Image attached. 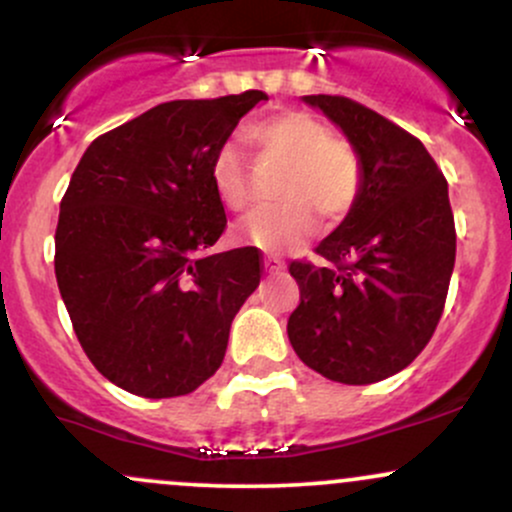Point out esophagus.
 <instances>
[{"label":"esophagus","mask_w":512,"mask_h":512,"mask_svg":"<svg viewBox=\"0 0 512 512\" xmlns=\"http://www.w3.org/2000/svg\"><path fill=\"white\" fill-rule=\"evenodd\" d=\"M264 267H267V272H281V269H284V260H281L279 255H274V252H269V255L264 257Z\"/></svg>","instance_id":"obj_1"}]
</instances>
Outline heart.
I'll list each match as a JSON object with an SVG mask.
<instances>
[{
  "mask_svg": "<svg viewBox=\"0 0 512 512\" xmlns=\"http://www.w3.org/2000/svg\"><path fill=\"white\" fill-rule=\"evenodd\" d=\"M245 142L262 163L284 166L276 182V207L255 211L236 226L243 243L286 250L317 231V216L339 223L354 211L363 190V163L346 139L317 117L286 110L245 127ZM211 185L226 209L243 211L252 199L250 168L236 144H223L211 161Z\"/></svg>",
  "mask_w": 512,
  "mask_h": 512,
  "instance_id": "heart-1",
  "label": "heart"
}]
</instances>
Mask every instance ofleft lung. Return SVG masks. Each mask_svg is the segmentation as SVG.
Wrapping results in <instances>:
<instances>
[{
    "label": "left lung",
    "instance_id": "1",
    "mask_svg": "<svg viewBox=\"0 0 512 512\" xmlns=\"http://www.w3.org/2000/svg\"><path fill=\"white\" fill-rule=\"evenodd\" d=\"M342 127L363 163L358 204L315 252L293 260L301 303L291 346L308 368L368 385L407 368L443 315L455 267L448 182L426 146L387 117L344 96H305Z\"/></svg>",
    "mask_w": 512,
    "mask_h": 512
}]
</instances>
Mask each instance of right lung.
Returning a JSON list of instances; mask_svg holds the SVG:
<instances>
[{"mask_svg": "<svg viewBox=\"0 0 512 512\" xmlns=\"http://www.w3.org/2000/svg\"><path fill=\"white\" fill-rule=\"evenodd\" d=\"M267 93L170 101L93 139L60 204L55 276L88 361L132 395L163 399L216 373L257 289V248L211 255L226 211L211 161Z\"/></svg>", "mask_w": 512, "mask_h": 512, "instance_id": "right-lung-1", "label": "right lung"}]
</instances>
